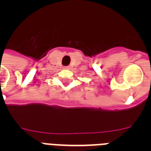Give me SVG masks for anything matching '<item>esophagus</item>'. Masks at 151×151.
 I'll use <instances>...</instances> for the list:
<instances>
[{
  "mask_svg": "<svg viewBox=\"0 0 151 151\" xmlns=\"http://www.w3.org/2000/svg\"><path fill=\"white\" fill-rule=\"evenodd\" d=\"M69 66H65V69H69Z\"/></svg>",
  "mask_w": 151,
  "mask_h": 151,
  "instance_id": "obj_1",
  "label": "esophagus"
}]
</instances>
